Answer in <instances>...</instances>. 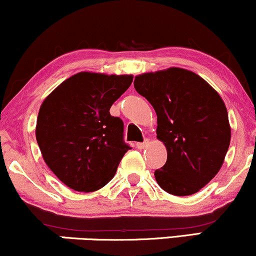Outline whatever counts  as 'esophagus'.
Wrapping results in <instances>:
<instances>
[{
    "instance_id": "esophagus-1",
    "label": "esophagus",
    "mask_w": 256,
    "mask_h": 256,
    "mask_svg": "<svg viewBox=\"0 0 256 256\" xmlns=\"http://www.w3.org/2000/svg\"><path fill=\"white\" fill-rule=\"evenodd\" d=\"M148 140H146V142H143V143H137V144H136V146H137V148L138 149H144L146 148V146H148Z\"/></svg>"
}]
</instances>
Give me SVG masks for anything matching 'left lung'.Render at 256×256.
Segmentation results:
<instances>
[{
	"mask_svg": "<svg viewBox=\"0 0 256 256\" xmlns=\"http://www.w3.org/2000/svg\"><path fill=\"white\" fill-rule=\"evenodd\" d=\"M134 89L158 116L156 137L167 161L154 172L161 189L174 196L200 192L222 168L231 140L220 95L189 70L171 67L134 77Z\"/></svg>",
	"mask_w": 256,
	"mask_h": 256,
	"instance_id": "8db88e82",
	"label": "left lung"
}]
</instances>
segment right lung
I'll return each mask as SVG.
<instances>
[{
	"label": "right lung",
	"mask_w": 256,
	"mask_h": 256,
	"mask_svg": "<svg viewBox=\"0 0 256 256\" xmlns=\"http://www.w3.org/2000/svg\"><path fill=\"white\" fill-rule=\"evenodd\" d=\"M131 74L79 72L46 96L37 116L43 160L64 185L91 192L116 174L130 146L122 120L110 110L132 83Z\"/></svg>",
	"instance_id": "right-lung-1"
}]
</instances>
